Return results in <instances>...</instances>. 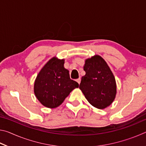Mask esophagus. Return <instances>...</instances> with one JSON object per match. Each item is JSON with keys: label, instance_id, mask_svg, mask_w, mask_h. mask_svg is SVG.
Returning a JSON list of instances; mask_svg holds the SVG:
<instances>
[{"label": "esophagus", "instance_id": "esophagus-1", "mask_svg": "<svg viewBox=\"0 0 146 146\" xmlns=\"http://www.w3.org/2000/svg\"><path fill=\"white\" fill-rule=\"evenodd\" d=\"M80 81H81V79H80V78H78V79H76V82H77L79 84H80Z\"/></svg>", "mask_w": 146, "mask_h": 146}]
</instances>
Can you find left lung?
Returning a JSON list of instances; mask_svg holds the SVG:
<instances>
[{"mask_svg": "<svg viewBox=\"0 0 146 146\" xmlns=\"http://www.w3.org/2000/svg\"><path fill=\"white\" fill-rule=\"evenodd\" d=\"M86 75L81 79L79 88L89 103L103 110L110 106L117 95L114 75L102 57L96 55L85 60Z\"/></svg>", "mask_w": 146, "mask_h": 146, "instance_id": "1", "label": "left lung"}]
</instances>
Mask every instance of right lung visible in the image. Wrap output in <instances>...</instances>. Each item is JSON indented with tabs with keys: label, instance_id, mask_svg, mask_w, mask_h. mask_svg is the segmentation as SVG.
Returning a JSON list of instances; mask_svg holds the SVG:
<instances>
[{
	"label": "right lung",
	"instance_id": "add662e5",
	"mask_svg": "<svg viewBox=\"0 0 146 146\" xmlns=\"http://www.w3.org/2000/svg\"><path fill=\"white\" fill-rule=\"evenodd\" d=\"M64 59L51 58L39 71L34 83V93L44 106L55 108L64 102L78 84L71 80L64 68Z\"/></svg>",
	"mask_w": 146,
	"mask_h": 146
}]
</instances>
